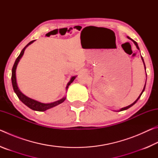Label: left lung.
<instances>
[{
    "label": "left lung",
    "mask_w": 158,
    "mask_h": 158,
    "mask_svg": "<svg viewBox=\"0 0 158 158\" xmlns=\"http://www.w3.org/2000/svg\"><path fill=\"white\" fill-rule=\"evenodd\" d=\"M127 38L128 39H130V40H132L133 42H134V43H135V44L136 45V47H137V49H139V47H138V44H137V42H136L135 40H132V39H131L130 38V37H127ZM141 59H142V60H143V65H144V68H145V69H146V65H145V63H144V61H143V58H142V56H141ZM145 87H146V84L145 85H144V87H143V90H142V92H141V94H140V95L139 96V97H138V98L137 99V100H136L135 102H134L132 103V104H131V105H129V106H125V107H124V108H122V109H120V110L118 111H123V110H126V109H129L130 107H131V106H133L134 105H135V104L136 103V102H137L138 101V100H139V99L140 98V97H141V94H142V93H143V92L144 91V90H145Z\"/></svg>",
    "instance_id": "left-lung-1"
}]
</instances>
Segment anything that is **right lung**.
<instances>
[{"label":"right lung","instance_id":"obj_1","mask_svg":"<svg viewBox=\"0 0 158 158\" xmlns=\"http://www.w3.org/2000/svg\"><path fill=\"white\" fill-rule=\"evenodd\" d=\"M35 40H33L29 42V43L26 45V46L23 48L21 51L20 54L19 55V56L17 57V59H16L14 65H13V68L12 69V87L13 89H14L15 93L17 94V97L25 105H26L31 109H33L34 111H46L47 109H51L53 107V106H56L58 105H60L62 102H63L66 99L65 97L63 98L62 99H60L59 100H57L56 102H51V103H42L40 102H38L37 100H35L33 99H31L30 98L27 97L25 95H23L22 93L20 91V90L19 89V88L17 86V79H16V69H17V66L18 65V63L19 62V60L21 59V58L22 57V56L23 55V53H24V51L26 49V48L27 47L28 45H30L31 44L33 43ZM76 78V76H74L71 78L70 81L68 82V85L66 86V90H68V88L69 85H70L71 83H73L74 79Z\"/></svg>","mask_w":158,"mask_h":158}]
</instances>
